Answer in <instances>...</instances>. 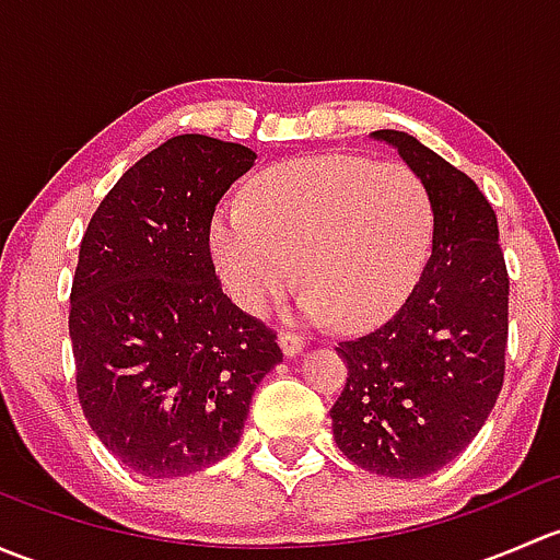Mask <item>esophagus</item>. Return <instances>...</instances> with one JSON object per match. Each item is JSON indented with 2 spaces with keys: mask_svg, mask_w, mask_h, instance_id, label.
<instances>
[{
  "mask_svg": "<svg viewBox=\"0 0 560 560\" xmlns=\"http://www.w3.org/2000/svg\"><path fill=\"white\" fill-rule=\"evenodd\" d=\"M279 347L287 358H298V354L303 352V347H306V341H303L301 336H295V332H281Z\"/></svg>",
  "mask_w": 560,
  "mask_h": 560,
  "instance_id": "1",
  "label": "esophagus"
}]
</instances>
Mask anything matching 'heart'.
Masks as SVG:
<instances>
[{"label": "heart", "instance_id": "heart-1", "mask_svg": "<svg viewBox=\"0 0 560 560\" xmlns=\"http://www.w3.org/2000/svg\"><path fill=\"white\" fill-rule=\"evenodd\" d=\"M433 224L431 191L404 162L316 154L265 171L246 206L219 208L211 257L224 292L248 316L268 314L301 276L306 319L369 327L417 284Z\"/></svg>", "mask_w": 560, "mask_h": 560}]
</instances>
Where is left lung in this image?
<instances>
[{"label": "left lung", "instance_id": "obj_1", "mask_svg": "<svg viewBox=\"0 0 560 560\" xmlns=\"http://www.w3.org/2000/svg\"><path fill=\"white\" fill-rule=\"evenodd\" d=\"M433 200L420 281L380 330L341 341L347 387L332 404L338 450L371 474L420 479L468 447L504 385L510 276L479 186L409 132L376 129Z\"/></svg>", "mask_w": 560, "mask_h": 560}]
</instances>
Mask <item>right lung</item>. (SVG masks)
Listing matches in <instances>:
<instances>
[{
  "label": "right lung",
  "instance_id": "obj_1",
  "mask_svg": "<svg viewBox=\"0 0 560 560\" xmlns=\"http://www.w3.org/2000/svg\"><path fill=\"white\" fill-rule=\"evenodd\" d=\"M241 143L178 135L135 162L89 222L70 292L78 400L132 471L173 479L233 453L276 332L222 292L211 219L252 171Z\"/></svg>",
  "mask_w": 560,
  "mask_h": 560
}]
</instances>
